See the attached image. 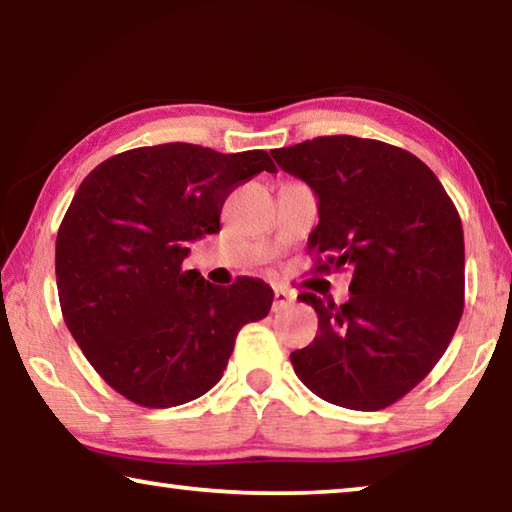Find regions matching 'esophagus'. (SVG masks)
Wrapping results in <instances>:
<instances>
[{
  "label": "esophagus",
  "mask_w": 512,
  "mask_h": 512,
  "mask_svg": "<svg viewBox=\"0 0 512 512\" xmlns=\"http://www.w3.org/2000/svg\"><path fill=\"white\" fill-rule=\"evenodd\" d=\"M293 300H296V298H293L291 291L282 289V287H275V291H273V311L287 309Z\"/></svg>",
  "instance_id": "obj_1"
}]
</instances>
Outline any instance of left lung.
<instances>
[{"mask_svg": "<svg viewBox=\"0 0 512 512\" xmlns=\"http://www.w3.org/2000/svg\"><path fill=\"white\" fill-rule=\"evenodd\" d=\"M271 155L318 196L314 273L352 271L345 305L298 296L320 332L291 352L293 370L320 400L386 409L429 375L463 316L461 216L436 173L400 146L325 135Z\"/></svg>", "mask_w": 512, "mask_h": 512, "instance_id": "1", "label": "left lung"}]
</instances>
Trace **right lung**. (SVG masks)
Returning <instances> with one entry per match:
<instances>
[{
  "label": "right lung",
  "instance_id": "1",
  "mask_svg": "<svg viewBox=\"0 0 512 512\" xmlns=\"http://www.w3.org/2000/svg\"><path fill=\"white\" fill-rule=\"evenodd\" d=\"M275 173L266 151L171 142L117 153L83 180L56 237L65 325L119 395L169 409L221 379L239 329L268 316L273 289L214 287L185 271L189 244L221 230L230 192Z\"/></svg>",
  "mask_w": 512,
  "mask_h": 512
}]
</instances>
